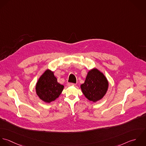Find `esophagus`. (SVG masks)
Segmentation results:
<instances>
[{
    "label": "esophagus",
    "instance_id": "34e87169",
    "mask_svg": "<svg viewBox=\"0 0 146 146\" xmlns=\"http://www.w3.org/2000/svg\"><path fill=\"white\" fill-rule=\"evenodd\" d=\"M76 84H74V83H70V82H68L67 84V85L68 86H72V85H76Z\"/></svg>",
    "mask_w": 146,
    "mask_h": 146
}]
</instances>
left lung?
<instances>
[{"mask_svg":"<svg viewBox=\"0 0 146 146\" xmlns=\"http://www.w3.org/2000/svg\"><path fill=\"white\" fill-rule=\"evenodd\" d=\"M108 87V82L107 78L97 69L88 72L85 83L81 85L82 92L86 98L94 102L103 98Z\"/></svg>","mask_w":146,"mask_h":146,"instance_id":"8db88e82","label":"left lung"}]
</instances>
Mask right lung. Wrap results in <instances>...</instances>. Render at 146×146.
Here are the masks:
<instances>
[{"label": "right lung", "instance_id": "add662e5", "mask_svg": "<svg viewBox=\"0 0 146 146\" xmlns=\"http://www.w3.org/2000/svg\"><path fill=\"white\" fill-rule=\"evenodd\" d=\"M64 88L58 84L54 73L47 70L39 78L36 85V92L40 99L50 103L58 98Z\"/></svg>", "mask_w": 146, "mask_h": 146}]
</instances>
